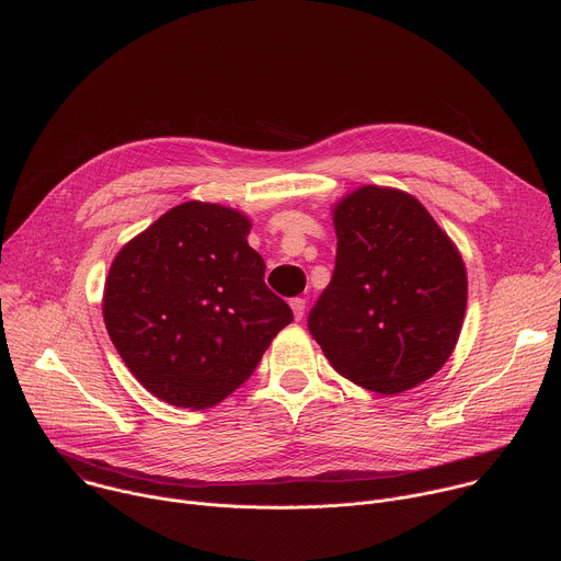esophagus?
<instances>
[{
    "label": "esophagus",
    "instance_id": "esophagus-1",
    "mask_svg": "<svg viewBox=\"0 0 561 561\" xmlns=\"http://www.w3.org/2000/svg\"><path fill=\"white\" fill-rule=\"evenodd\" d=\"M289 308H291L296 321L304 319V314H306V298H291L289 300Z\"/></svg>",
    "mask_w": 561,
    "mask_h": 561
}]
</instances>
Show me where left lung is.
I'll return each mask as SVG.
<instances>
[{
    "instance_id": "obj_1",
    "label": "left lung",
    "mask_w": 561,
    "mask_h": 561,
    "mask_svg": "<svg viewBox=\"0 0 561 561\" xmlns=\"http://www.w3.org/2000/svg\"><path fill=\"white\" fill-rule=\"evenodd\" d=\"M334 274L308 317L332 368L364 389L396 396L451 357L467 272L454 240L409 193L359 186L332 206Z\"/></svg>"
}]
</instances>
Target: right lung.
Masks as SVG:
<instances>
[{
	"mask_svg": "<svg viewBox=\"0 0 561 561\" xmlns=\"http://www.w3.org/2000/svg\"><path fill=\"white\" fill-rule=\"evenodd\" d=\"M244 213L191 199L165 210L112 261L103 319L125 366L154 398L208 409L244 383L291 323L247 242Z\"/></svg>",
	"mask_w": 561,
	"mask_h": 561,
	"instance_id": "right-lung-1",
	"label": "right lung"
}]
</instances>
